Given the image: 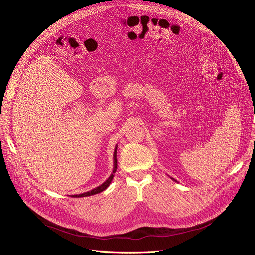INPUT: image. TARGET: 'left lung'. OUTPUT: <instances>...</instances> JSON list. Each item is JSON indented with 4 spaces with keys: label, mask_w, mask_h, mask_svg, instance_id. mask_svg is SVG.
Returning <instances> with one entry per match:
<instances>
[{
    "label": "left lung",
    "mask_w": 255,
    "mask_h": 255,
    "mask_svg": "<svg viewBox=\"0 0 255 255\" xmlns=\"http://www.w3.org/2000/svg\"><path fill=\"white\" fill-rule=\"evenodd\" d=\"M171 179H172V180H173V181H175V182H177V180H174V179H173V178H171Z\"/></svg>",
    "instance_id": "left-lung-1"
}]
</instances>
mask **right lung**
Segmentation results:
<instances>
[{
  "label": "right lung",
  "instance_id": "obj_1",
  "mask_svg": "<svg viewBox=\"0 0 255 255\" xmlns=\"http://www.w3.org/2000/svg\"><path fill=\"white\" fill-rule=\"evenodd\" d=\"M116 149L117 147L115 146V151H114V154H113V171L112 173H111L110 177L107 179L106 182H103V183L101 185H99L98 187L94 188V190H91L89 192H86V193H83V194H78V195H72V197H87V196H91V195H95V194H99L101 192H103L104 190H107V188L110 186L111 182H112L113 178H114V174L116 172V169H117V159H116Z\"/></svg>",
  "mask_w": 255,
  "mask_h": 255
}]
</instances>
